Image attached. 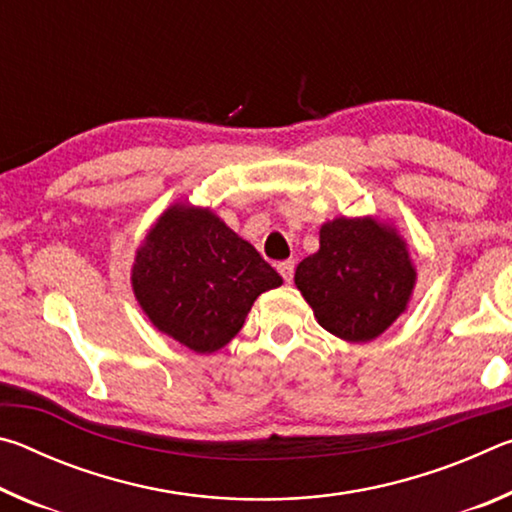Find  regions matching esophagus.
<instances>
[{
    "label": "esophagus",
    "instance_id": "1",
    "mask_svg": "<svg viewBox=\"0 0 512 512\" xmlns=\"http://www.w3.org/2000/svg\"><path fill=\"white\" fill-rule=\"evenodd\" d=\"M293 268H296V266H293V262H280V264H277V273L282 275L284 282H291L293 280Z\"/></svg>",
    "mask_w": 512,
    "mask_h": 512
}]
</instances>
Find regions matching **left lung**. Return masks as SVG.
<instances>
[{"label": "left lung", "mask_w": 512, "mask_h": 512, "mask_svg": "<svg viewBox=\"0 0 512 512\" xmlns=\"http://www.w3.org/2000/svg\"><path fill=\"white\" fill-rule=\"evenodd\" d=\"M296 287L320 327L343 341L366 343L404 314L415 268L393 225L339 216L320 228L318 253L298 264Z\"/></svg>", "instance_id": "left-lung-1"}]
</instances>
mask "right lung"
Wrapping results in <instances>:
<instances>
[{
	"label": "right lung",
	"mask_w": 512,
	"mask_h": 512,
	"mask_svg": "<svg viewBox=\"0 0 512 512\" xmlns=\"http://www.w3.org/2000/svg\"><path fill=\"white\" fill-rule=\"evenodd\" d=\"M135 298L162 334L198 354L235 339L275 268L207 207L176 203L137 248Z\"/></svg>",
	"instance_id": "obj_1"
}]
</instances>
